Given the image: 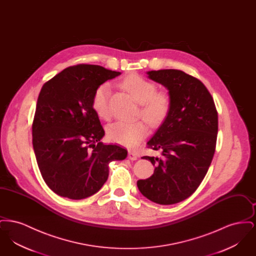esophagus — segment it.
<instances>
[{"label":"esophagus","instance_id":"obj_1","mask_svg":"<svg viewBox=\"0 0 256 256\" xmlns=\"http://www.w3.org/2000/svg\"><path fill=\"white\" fill-rule=\"evenodd\" d=\"M128 158L134 161V160L137 159V156H136V154L134 152H128Z\"/></svg>","mask_w":256,"mask_h":256}]
</instances>
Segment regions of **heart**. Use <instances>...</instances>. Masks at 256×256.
Segmentation results:
<instances>
[{
    "label": "heart",
    "instance_id": "b5f03b06",
    "mask_svg": "<svg viewBox=\"0 0 256 256\" xmlns=\"http://www.w3.org/2000/svg\"><path fill=\"white\" fill-rule=\"evenodd\" d=\"M122 88L140 104V114L150 126H158L169 114L172 104L170 94L166 91H156V86L138 74H132L122 80ZM110 87L102 84L95 90L92 98V108L102 119L110 116ZM110 141L122 146H136L146 135V124L142 121L118 122L111 124L106 130Z\"/></svg>",
    "mask_w": 256,
    "mask_h": 256
}]
</instances>
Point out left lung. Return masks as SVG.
I'll return each mask as SVG.
<instances>
[{
	"label": "left lung",
	"instance_id": "left-lung-1",
	"mask_svg": "<svg viewBox=\"0 0 256 256\" xmlns=\"http://www.w3.org/2000/svg\"><path fill=\"white\" fill-rule=\"evenodd\" d=\"M169 90V114L146 143L160 156H143L154 174L137 182L142 195L158 204H174L192 195L204 178L215 154L218 112L204 84L180 70L148 72Z\"/></svg>",
	"mask_w": 256,
	"mask_h": 256
}]
</instances>
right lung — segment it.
Masks as SVG:
<instances>
[{
    "label": "right lung",
    "instance_id": "right-lung-1",
    "mask_svg": "<svg viewBox=\"0 0 256 256\" xmlns=\"http://www.w3.org/2000/svg\"><path fill=\"white\" fill-rule=\"evenodd\" d=\"M121 74L98 65L78 64L42 86L32 122L38 168L50 189L64 198L94 195L108 178V165L128 150L104 145V130L92 108L95 90Z\"/></svg>",
    "mask_w": 256,
    "mask_h": 256
}]
</instances>
